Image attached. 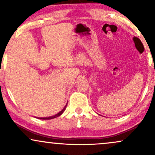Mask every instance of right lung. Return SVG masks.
<instances>
[{"label":"right lung","mask_w":155,"mask_h":155,"mask_svg":"<svg viewBox=\"0 0 155 155\" xmlns=\"http://www.w3.org/2000/svg\"><path fill=\"white\" fill-rule=\"evenodd\" d=\"M66 106H67V105H66ZM66 106H65V107L63 108V109L61 111H60L59 113H58V114H55L54 116H52V117H44V118H38V119H41V120H51V119H54V118H56V117H58L60 116V115H61L63 113L64 111H65V108H66Z\"/></svg>","instance_id":"add662e5"}]
</instances>
